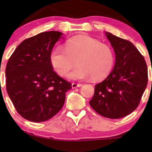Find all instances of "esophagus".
<instances>
[{
    "instance_id": "esophagus-1",
    "label": "esophagus",
    "mask_w": 152,
    "mask_h": 152,
    "mask_svg": "<svg viewBox=\"0 0 152 152\" xmlns=\"http://www.w3.org/2000/svg\"><path fill=\"white\" fill-rule=\"evenodd\" d=\"M72 88H76V87H79L82 86V84H76V83H73L72 84Z\"/></svg>"
}]
</instances>
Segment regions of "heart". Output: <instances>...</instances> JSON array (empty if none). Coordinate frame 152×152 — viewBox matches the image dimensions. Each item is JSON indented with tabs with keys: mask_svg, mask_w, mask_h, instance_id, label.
<instances>
[{
	"mask_svg": "<svg viewBox=\"0 0 152 152\" xmlns=\"http://www.w3.org/2000/svg\"><path fill=\"white\" fill-rule=\"evenodd\" d=\"M76 61L79 65L69 73V79L81 80L91 78L99 81L111 72L114 54L109 45L85 35L67 40L65 48L56 45L50 51V65L61 76L68 73Z\"/></svg>",
	"mask_w": 152,
	"mask_h": 152,
	"instance_id": "heart-1",
	"label": "heart"
}]
</instances>
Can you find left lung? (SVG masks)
Here are the masks:
<instances>
[{
    "label": "left lung",
    "instance_id": "1",
    "mask_svg": "<svg viewBox=\"0 0 152 152\" xmlns=\"http://www.w3.org/2000/svg\"><path fill=\"white\" fill-rule=\"evenodd\" d=\"M114 49L115 63L109 76L95 86L90 104L101 115L125 117L137 107L148 83L144 57L131 42L105 31Z\"/></svg>",
    "mask_w": 152,
    "mask_h": 152
}]
</instances>
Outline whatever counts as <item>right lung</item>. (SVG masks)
Masks as SVG:
<instances>
[{
  "instance_id": "right-lung-1",
  "label": "right lung",
  "mask_w": 152,
  "mask_h": 152,
  "mask_svg": "<svg viewBox=\"0 0 152 152\" xmlns=\"http://www.w3.org/2000/svg\"><path fill=\"white\" fill-rule=\"evenodd\" d=\"M63 34L42 32L23 41L6 67L7 90L17 112L26 120L42 122L63 107L71 84L58 76L50 62V53Z\"/></svg>"
}]
</instances>
